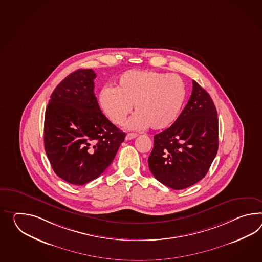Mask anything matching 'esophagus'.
Segmentation results:
<instances>
[{"label":"esophagus","mask_w":262,"mask_h":262,"mask_svg":"<svg viewBox=\"0 0 262 262\" xmlns=\"http://www.w3.org/2000/svg\"><path fill=\"white\" fill-rule=\"evenodd\" d=\"M137 136H138L137 134H128L126 135V140H132V139H134V138L137 137Z\"/></svg>","instance_id":"1"}]
</instances>
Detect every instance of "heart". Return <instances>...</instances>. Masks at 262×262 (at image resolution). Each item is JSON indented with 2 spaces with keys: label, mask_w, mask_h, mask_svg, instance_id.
I'll use <instances>...</instances> for the list:
<instances>
[{
  "label": "heart",
  "mask_w": 262,
  "mask_h": 262,
  "mask_svg": "<svg viewBox=\"0 0 262 262\" xmlns=\"http://www.w3.org/2000/svg\"><path fill=\"white\" fill-rule=\"evenodd\" d=\"M186 97L184 80L177 75L154 71L130 70L118 77L115 89L101 91L99 103L103 113L116 125L128 122L130 129L154 130L169 128L179 118Z\"/></svg>",
  "instance_id": "obj_1"
}]
</instances>
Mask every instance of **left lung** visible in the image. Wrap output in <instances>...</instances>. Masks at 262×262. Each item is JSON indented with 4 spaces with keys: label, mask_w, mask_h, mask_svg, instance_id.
Listing matches in <instances>:
<instances>
[{
    "label": "left lung",
    "mask_w": 262,
    "mask_h": 262,
    "mask_svg": "<svg viewBox=\"0 0 262 262\" xmlns=\"http://www.w3.org/2000/svg\"><path fill=\"white\" fill-rule=\"evenodd\" d=\"M154 142L148 167L163 185L185 189L206 175L217 152L219 121L212 98L195 80L178 119Z\"/></svg>",
    "instance_id": "8db88e82"
}]
</instances>
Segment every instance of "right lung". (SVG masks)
Segmentation results:
<instances>
[{"instance_id": "right-lung-1", "label": "right lung", "mask_w": 262, "mask_h": 262, "mask_svg": "<svg viewBox=\"0 0 262 262\" xmlns=\"http://www.w3.org/2000/svg\"><path fill=\"white\" fill-rule=\"evenodd\" d=\"M96 77L92 69L70 74L52 93L45 112L46 155L58 177L73 185L99 177L126 136L99 108Z\"/></svg>"}]
</instances>
